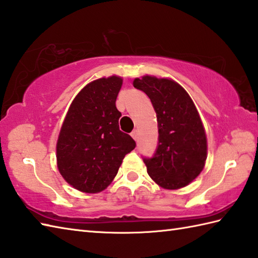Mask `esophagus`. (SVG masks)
Segmentation results:
<instances>
[{
	"mask_svg": "<svg viewBox=\"0 0 258 258\" xmlns=\"http://www.w3.org/2000/svg\"><path fill=\"white\" fill-rule=\"evenodd\" d=\"M131 135H132V138H133L136 142L139 141V131H138V130H134L133 132L131 133Z\"/></svg>",
	"mask_w": 258,
	"mask_h": 258,
	"instance_id": "obj_1",
	"label": "esophagus"
}]
</instances>
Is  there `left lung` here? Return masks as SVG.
Instances as JSON below:
<instances>
[{
	"label": "left lung",
	"mask_w": 258,
	"mask_h": 258,
	"mask_svg": "<svg viewBox=\"0 0 258 258\" xmlns=\"http://www.w3.org/2000/svg\"><path fill=\"white\" fill-rule=\"evenodd\" d=\"M133 85L150 97L157 117V147L152 157H143L147 173L164 188L184 187L199 176L206 161L199 112L187 92L172 80L146 75Z\"/></svg>",
	"instance_id": "obj_1"
}]
</instances>
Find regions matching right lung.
Masks as SVG:
<instances>
[{
    "label": "right lung",
    "instance_id": "1",
    "mask_svg": "<svg viewBox=\"0 0 258 258\" xmlns=\"http://www.w3.org/2000/svg\"><path fill=\"white\" fill-rule=\"evenodd\" d=\"M118 76L93 81L71 104L56 144L57 167L64 179L85 193H97L112 182L123 158L136 146L119 131L122 114L115 102Z\"/></svg>",
    "mask_w": 258,
    "mask_h": 258
}]
</instances>
